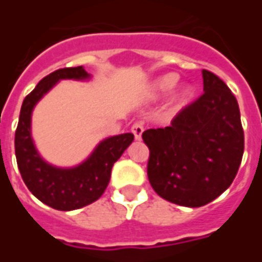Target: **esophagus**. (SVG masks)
<instances>
[{
  "label": "esophagus",
  "instance_id": "1",
  "mask_svg": "<svg viewBox=\"0 0 262 262\" xmlns=\"http://www.w3.org/2000/svg\"><path fill=\"white\" fill-rule=\"evenodd\" d=\"M143 130H144V129H143V125L142 123H139V122L132 126V133L135 135V139H136V140H142Z\"/></svg>",
  "mask_w": 262,
  "mask_h": 262
}]
</instances>
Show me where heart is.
Here are the masks:
<instances>
[{
	"mask_svg": "<svg viewBox=\"0 0 262 262\" xmlns=\"http://www.w3.org/2000/svg\"><path fill=\"white\" fill-rule=\"evenodd\" d=\"M177 84V75L176 74H167L164 77H161L159 80L154 82L153 91L154 94H167L168 91H171ZM193 97V90L191 86H185L182 88L181 91L177 92L176 97L172 98V108L181 109L182 106H185Z\"/></svg>",
	"mask_w": 262,
	"mask_h": 262,
	"instance_id": "b5f03b06",
	"label": "heart"
}]
</instances>
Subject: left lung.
Instances as JSON below:
<instances>
[{"label": "left lung", "instance_id": "obj_1", "mask_svg": "<svg viewBox=\"0 0 262 262\" xmlns=\"http://www.w3.org/2000/svg\"><path fill=\"white\" fill-rule=\"evenodd\" d=\"M203 94L170 126L143 132L150 150L148 181L160 196L199 208L222 195L236 177L244 132L236 97L223 81L202 70Z\"/></svg>", "mask_w": 262, "mask_h": 262}]
</instances>
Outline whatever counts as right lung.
I'll use <instances>...</instances> for the list:
<instances>
[{"label":"right lung","mask_w":262,"mask_h":262,"mask_svg":"<svg viewBox=\"0 0 262 262\" xmlns=\"http://www.w3.org/2000/svg\"><path fill=\"white\" fill-rule=\"evenodd\" d=\"M90 77L82 66L56 70L39 81L20 108L15 132V156L20 176L40 202L57 210H74L99 199L108 187L112 167L135 139L132 133L108 137L98 144L85 161L71 168L54 167L37 153L31 133L35 105L60 80H88Z\"/></svg>","instance_id":"1"}]
</instances>
